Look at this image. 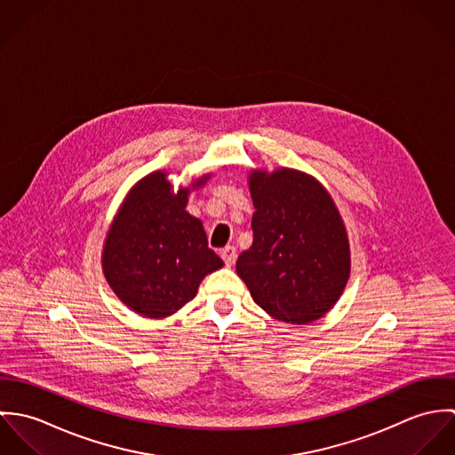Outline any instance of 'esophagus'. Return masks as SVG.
Segmentation results:
<instances>
[{"label": "esophagus", "mask_w": 455, "mask_h": 455, "mask_svg": "<svg viewBox=\"0 0 455 455\" xmlns=\"http://www.w3.org/2000/svg\"><path fill=\"white\" fill-rule=\"evenodd\" d=\"M220 256H222V259L226 262V266H233L235 260H236V249L231 247V245H228V247L222 249Z\"/></svg>", "instance_id": "esophagus-1"}]
</instances>
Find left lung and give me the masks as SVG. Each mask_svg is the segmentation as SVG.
<instances>
[{
    "instance_id": "1",
    "label": "left lung",
    "mask_w": 455,
    "mask_h": 455,
    "mask_svg": "<svg viewBox=\"0 0 455 455\" xmlns=\"http://www.w3.org/2000/svg\"><path fill=\"white\" fill-rule=\"evenodd\" d=\"M252 247L236 273L273 319L310 324L334 307L350 275L347 229L332 197L314 177L252 170Z\"/></svg>"
}]
</instances>
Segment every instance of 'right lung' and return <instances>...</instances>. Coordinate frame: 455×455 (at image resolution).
<instances>
[{
	"mask_svg": "<svg viewBox=\"0 0 455 455\" xmlns=\"http://www.w3.org/2000/svg\"><path fill=\"white\" fill-rule=\"evenodd\" d=\"M210 175L197 179L193 189ZM189 188L173 193L166 172H154L132 186L105 240L103 273L132 312L164 319L197 292L201 280L224 266L208 249L199 219L186 212Z\"/></svg>",
	"mask_w": 455,
	"mask_h": 455,
	"instance_id": "obj_1",
	"label": "right lung"
}]
</instances>
